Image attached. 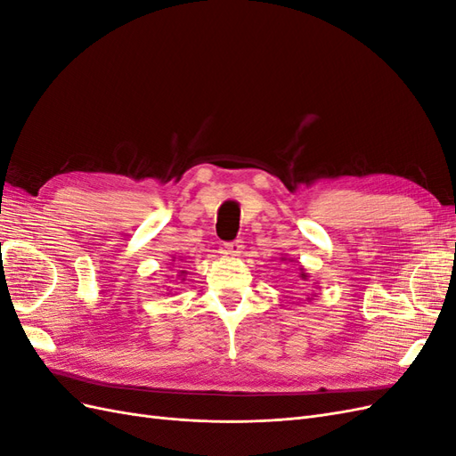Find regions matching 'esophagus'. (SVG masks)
<instances>
[{
    "label": "esophagus",
    "instance_id": "34e87169",
    "mask_svg": "<svg viewBox=\"0 0 456 456\" xmlns=\"http://www.w3.org/2000/svg\"><path fill=\"white\" fill-rule=\"evenodd\" d=\"M243 241L241 240H236V241H230V243H224L223 247V253L226 256H240L241 251H243Z\"/></svg>",
    "mask_w": 456,
    "mask_h": 456
}]
</instances>
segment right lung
<instances>
[{
	"label": "right lung",
	"mask_w": 456,
	"mask_h": 456,
	"mask_svg": "<svg viewBox=\"0 0 456 456\" xmlns=\"http://www.w3.org/2000/svg\"><path fill=\"white\" fill-rule=\"evenodd\" d=\"M178 268H183V266L176 265V270H178ZM183 273H184V270H178V275H183Z\"/></svg>",
	"instance_id": "1"
}]
</instances>
